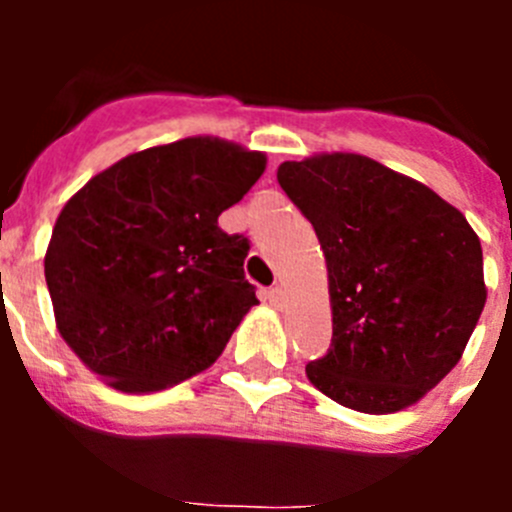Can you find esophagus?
Here are the masks:
<instances>
[{
	"mask_svg": "<svg viewBox=\"0 0 512 512\" xmlns=\"http://www.w3.org/2000/svg\"><path fill=\"white\" fill-rule=\"evenodd\" d=\"M266 300H269L274 307H282L284 305V289L279 287V284L277 287L266 289Z\"/></svg>",
	"mask_w": 512,
	"mask_h": 512,
	"instance_id": "34e87169",
	"label": "esophagus"
}]
</instances>
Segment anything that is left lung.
I'll return each mask as SVG.
<instances>
[{
	"instance_id": "obj_1",
	"label": "left lung",
	"mask_w": 512,
	"mask_h": 512,
	"mask_svg": "<svg viewBox=\"0 0 512 512\" xmlns=\"http://www.w3.org/2000/svg\"><path fill=\"white\" fill-rule=\"evenodd\" d=\"M277 179L318 235L333 338L310 382L359 413H397L461 359L487 300L467 217L356 153L284 161Z\"/></svg>"
}]
</instances>
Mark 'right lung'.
Segmentation results:
<instances>
[{"instance_id":"right-lung-1","label":"right lung","mask_w":512,"mask_h":512,"mask_svg":"<svg viewBox=\"0 0 512 512\" xmlns=\"http://www.w3.org/2000/svg\"><path fill=\"white\" fill-rule=\"evenodd\" d=\"M264 153L184 138L122 158L76 192L45 253L63 341L122 392H156L202 372L256 300L248 238L220 212L243 200Z\"/></svg>"}]
</instances>
